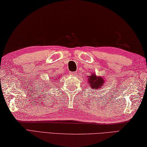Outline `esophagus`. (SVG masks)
<instances>
[{
  "label": "esophagus",
  "mask_w": 147,
  "mask_h": 147,
  "mask_svg": "<svg viewBox=\"0 0 147 147\" xmlns=\"http://www.w3.org/2000/svg\"><path fill=\"white\" fill-rule=\"evenodd\" d=\"M69 74H70L71 76H75L76 73H73V72H71V73H69Z\"/></svg>",
  "instance_id": "34e87169"
}]
</instances>
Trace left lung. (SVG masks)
<instances>
[{"label": "left lung", "instance_id": "obj_1", "mask_svg": "<svg viewBox=\"0 0 147 147\" xmlns=\"http://www.w3.org/2000/svg\"><path fill=\"white\" fill-rule=\"evenodd\" d=\"M87 80L88 81L90 88L93 90V92H94V90L101 88L104 85V83L105 82L102 77L96 76V74L93 73L88 76Z\"/></svg>", "mask_w": 147, "mask_h": 147}]
</instances>
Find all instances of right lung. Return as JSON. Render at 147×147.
<instances>
[{"instance_id":"right-lung-1","label":"right lung","mask_w":147,"mask_h":147,"mask_svg":"<svg viewBox=\"0 0 147 147\" xmlns=\"http://www.w3.org/2000/svg\"><path fill=\"white\" fill-rule=\"evenodd\" d=\"M54 80H55V79H54ZM57 80H58V79H57ZM44 85H45V86H47V85H48L49 84H47V85H46V84H44Z\"/></svg>"}]
</instances>
